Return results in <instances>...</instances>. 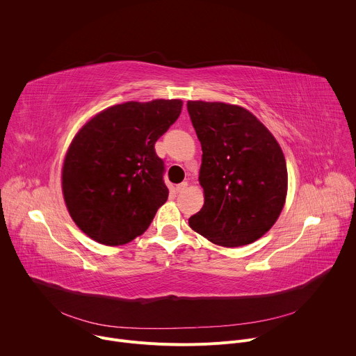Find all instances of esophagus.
<instances>
[{
	"label": "esophagus",
	"mask_w": 356,
	"mask_h": 356,
	"mask_svg": "<svg viewBox=\"0 0 356 356\" xmlns=\"http://www.w3.org/2000/svg\"><path fill=\"white\" fill-rule=\"evenodd\" d=\"M187 181H183V183H180V184H177L176 187H175V190H176V193H183L186 188H187Z\"/></svg>",
	"instance_id": "34e87169"
}]
</instances>
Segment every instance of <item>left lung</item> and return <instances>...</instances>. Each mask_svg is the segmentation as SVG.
Instances as JSON below:
<instances>
[{
	"label": "left lung",
	"mask_w": 356,
	"mask_h": 356,
	"mask_svg": "<svg viewBox=\"0 0 356 356\" xmlns=\"http://www.w3.org/2000/svg\"><path fill=\"white\" fill-rule=\"evenodd\" d=\"M201 143L198 181L204 204L191 216L193 231L216 245L243 246L277 221L287 195L283 150L250 111L220 101H187Z\"/></svg>",
	"instance_id": "obj_1"
}]
</instances>
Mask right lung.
<instances>
[{
	"mask_svg": "<svg viewBox=\"0 0 356 356\" xmlns=\"http://www.w3.org/2000/svg\"><path fill=\"white\" fill-rule=\"evenodd\" d=\"M183 101H128L91 117L70 142L62 191L74 224L98 243L118 246L142 235L169 188L156 140L176 122Z\"/></svg>",
	"mask_w": 356,
	"mask_h": 356,
	"instance_id": "add662e5",
	"label": "right lung"
}]
</instances>
